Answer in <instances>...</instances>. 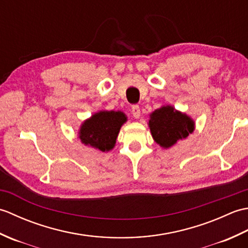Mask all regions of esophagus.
I'll list each match as a JSON object with an SVG mask.
<instances>
[{
  "label": "esophagus",
  "mask_w": 248,
  "mask_h": 248,
  "mask_svg": "<svg viewBox=\"0 0 248 248\" xmlns=\"http://www.w3.org/2000/svg\"><path fill=\"white\" fill-rule=\"evenodd\" d=\"M131 112H132V114H133V116H134L135 118H140V109L139 105H133L132 109H131Z\"/></svg>",
  "instance_id": "obj_1"
}]
</instances>
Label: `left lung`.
Wrapping results in <instances>:
<instances>
[{"label": "left lung", "mask_w": 248, "mask_h": 248, "mask_svg": "<svg viewBox=\"0 0 248 248\" xmlns=\"http://www.w3.org/2000/svg\"><path fill=\"white\" fill-rule=\"evenodd\" d=\"M148 124L152 138L163 148H170L178 140L186 139L195 129V123L191 117L170 105L152 112Z\"/></svg>", "instance_id": "obj_1"}]
</instances>
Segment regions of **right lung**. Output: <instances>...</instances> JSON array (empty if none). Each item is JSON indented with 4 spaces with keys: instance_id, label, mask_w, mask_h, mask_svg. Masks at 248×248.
Here are the masks:
<instances>
[{
    "instance_id": "right-lung-1",
    "label": "right lung",
    "mask_w": 248,
    "mask_h": 248,
    "mask_svg": "<svg viewBox=\"0 0 248 248\" xmlns=\"http://www.w3.org/2000/svg\"><path fill=\"white\" fill-rule=\"evenodd\" d=\"M125 121V116L120 110H100L82 124L78 138L86 146L109 151L114 148L119 130Z\"/></svg>"
}]
</instances>
